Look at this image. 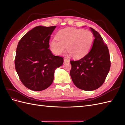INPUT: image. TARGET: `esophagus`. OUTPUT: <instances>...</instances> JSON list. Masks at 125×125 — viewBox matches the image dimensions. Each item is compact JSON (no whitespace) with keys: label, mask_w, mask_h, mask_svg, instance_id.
Segmentation results:
<instances>
[{"label":"esophagus","mask_w":125,"mask_h":125,"mask_svg":"<svg viewBox=\"0 0 125 125\" xmlns=\"http://www.w3.org/2000/svg\"><path fill=\"white\" fill-rule=\"evenodd\" d=\"M63 62H64V63L68 62H69V60L68 59L66 58H63Z\"/></svg>","instance_id":"1"}]
</instances>
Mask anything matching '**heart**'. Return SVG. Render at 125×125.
<instances>
[{"instance_id":"b5f03b06","label":"heart","mask_w":125,"mask_h":125,"mask_svg":"<svg viewBox=\"0 0 125 125\" xmlns=\"http://www.w3.org/2000/svg\"><path fill=\"white\" fill-rule=\"evenodd\" d=\"M56 39L50 42L51 51L60 55L66 50L72 57L79 59L88 53L93 42L92 33L87 30L67 28L57 33Z\"/></svg>"}]
</instances>
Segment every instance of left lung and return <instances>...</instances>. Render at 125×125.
Wrapping results in <instances>:
<instances>
[{
  "label": "left lung",
  "mask_w": 125,
  "mask_h": 125,
  "mask_svg": "<svg viewBox=\"0 0 125 125\" xmlns=\"http://www.w3.org/2000/svg\"><path fill=\"white\" fill-rule=\"evenodd\" d=\"M94 36L91 50L78 60H71L70 74L74 84L85 91L96 90L103 84L110 69L108 48L100 34L90 28Z\"/></svg>",
  "instance_id": "obj_1"
}]
</instances>
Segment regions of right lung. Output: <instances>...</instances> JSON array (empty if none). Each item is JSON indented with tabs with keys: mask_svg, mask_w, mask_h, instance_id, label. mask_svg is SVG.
Segmentation results:
<instances>
[{
	"mask_svg": "<svg viewBox=\"0 0 125 125\" xmlns=\"http://www.w3.org/2000/svg\"><path fill=\"white\" fill-rule=\"evenodd\" d=\"M56 26H37L19 42L14 60L15 68L21 81L30 90L40 91L52 83L54 71L63 62V58L54 56L49 41Z\"/></svg>",
	"mask_w": 125,
	"mask_h": 125,
	"instance_id": "right-lung-1",
	"label": "right lung"
}]
</instances>
